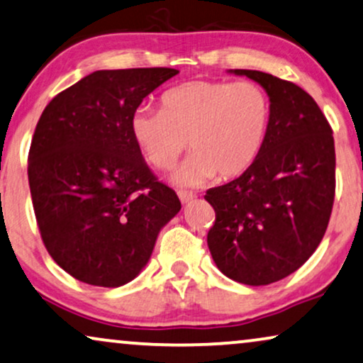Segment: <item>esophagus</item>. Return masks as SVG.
Segmentation results:
<instances>
[{"label":"esophagus","mask_w":363,"mask_h":363,"mask_svg":"<svg viewBox=\"0 0 363 363\" xmlns=\"http://www.w3.org/2000/svg\"><path fill=\"white\" fill-rule=\"evenodd\" d=\"M178 198H180V201L183 205H186V203H190L191 200H195V195L190 191H178Z\"/></svg>","instance_id":"obj_1"}]
</instances>
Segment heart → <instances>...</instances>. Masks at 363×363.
<instances>
[{"instance_id": "obj_1", "label": "heart", "mask_w": 363, "mask_h": 363, "mask_svg": "<svg viewBox=\"0 0 363 363\" xmlns=\"http://www.w3.org/2000/svg\"><path fill=\"white\" fill-rule=\"evenodd\" d=\"M272 102L251 81H190L168 89L160 111L140 107L130 132L143 157L168 170L188 147L190 157L172 175L182 188H198L220 175L225 180L250 170L269 135Z\"/></svg>"}]
</instances>
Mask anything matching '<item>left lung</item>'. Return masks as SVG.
<instances>
[{
  "instance_id": "8db88e82",
  "label": "left lung",
  "mask_w": 363,
  "mask_h": 363,
  "mask_svg": "<svg viewBox=\"0 0 363 363\" xmlns=\"http://www.w3.org/2000/svg\"><path fill=\"white\" fill-rule=\"evenodd\" d=\"M259 84L272 102L267 140L250 170L211 188L216 221L208 247L223 274L267 286L299 269L325 235L335 195V147L306 91L272 74L230 69Z\"/></svg>"
}]
</instances>
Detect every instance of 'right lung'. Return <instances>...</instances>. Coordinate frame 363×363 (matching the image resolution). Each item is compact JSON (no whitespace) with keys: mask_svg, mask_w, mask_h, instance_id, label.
I'll use <instances>...</instances> for the list:
<instances>
[{"mask_svg":"<svg viewBox=\"0 0 363 363\" xmlns=\"http://www.w3.org/2000/svg\"><path fill=\"white\" fill-rule=\"evenodd\" d=\"M177 69L96 71L57 94L34 130L28 178L39 231L77 281L121 287L140 274L178 211L130 132L143 99Z\"/></svg>","mask_w":363,"mask_h":363,"instance_id":"add662e5","label":"right lung"}]
</instances>
